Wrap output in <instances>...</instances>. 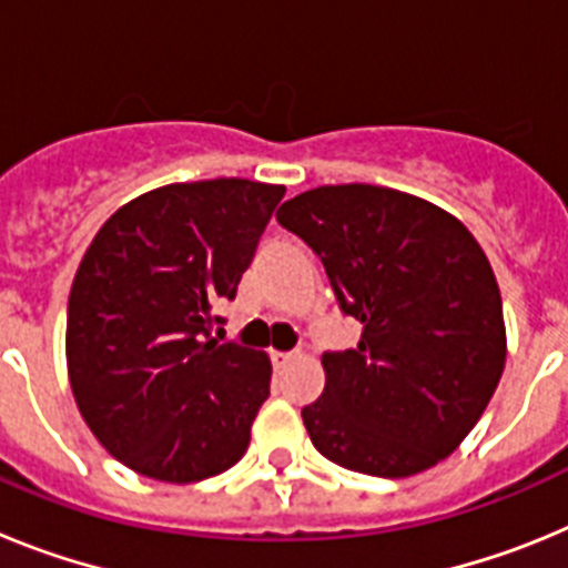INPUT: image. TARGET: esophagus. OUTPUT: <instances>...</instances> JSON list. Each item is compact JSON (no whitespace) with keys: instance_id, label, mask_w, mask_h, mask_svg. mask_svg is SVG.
Segmentation results:
<instances>
[{"instance_id":"esophagus-1","label":"esophagus","mask_w":568,"mask_h":568,"mask_svg":"<svg viewBox=\"0 0 568 568\" xmlns=\"http://www.w3.org/2000/svg\"><path fill=\"white\" fill-rule=\"evenodd\" d=\"M270 361H273L275 369H284V366H290L295 361L293 353H270Z\"/></svg>"}]
</instances>
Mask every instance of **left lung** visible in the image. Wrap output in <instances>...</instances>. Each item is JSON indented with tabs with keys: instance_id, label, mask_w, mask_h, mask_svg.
<instances>
[{
	"instance_id": "left-lung-1",
	"label": "left lung",
	"mask_w": 568,
	"mask_h": 568,
	"mask_svg": "<svg viewBox=\"0 0 568 568\" xmlns=\"http://www.w3.org/2000/svg\"><path fill=\"white\" fill-rule=\"evenodd\" d=\"M321 255L361 341L327 353L301 409L344 469L409 478L453 455L506 364L504 301L475 235L438 204L378 184H324L275 213Z\"/></svg>"
}]
</instances>
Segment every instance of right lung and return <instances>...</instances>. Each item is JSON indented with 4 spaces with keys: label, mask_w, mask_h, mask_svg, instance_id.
I'll use <instances>...</instances> for the list:
<instances>
[{
    "label": "right lung",
    "mask_w": 568,
    "mask_h": 568,
    "mask_svg": "<svg viewBox=\"0 0 568 568\" xmlns=\"http://www.w3.org/2000/svg\"><path fill=\"white\" fill-rule=\"evenodd\" d=\"M284 184H164L115 210L68 298V378L79 413L119 464L195 484L239 464L270 395L258 349L210 338L235 298Z\"/></svg>",
    "instance_id": "right-lung-1"
}]
</instances>
